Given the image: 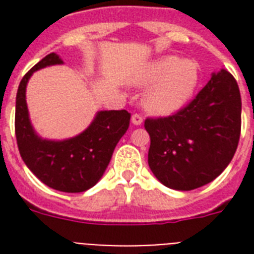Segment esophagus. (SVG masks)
<instances>
[{
    "label": "esophagus",
    "instance_id": "34e87169",
    "mask_svg": "<svg viewBox=\"0 0 254 254\" xmlns=\"http://www.w3.org/2000/svg\"><path fill=\"white\" fill-rule=\"evenodd\" d=\"M143 121V117L139 113H134V115L131 116V123L134 124V125H141Z\"/></svg>",
    "mask_w": 254,
    "mask_h": 254
}]
</instances>
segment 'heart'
<instances>
[{
	"instance_id": "b5f03b06",
	"label": "heart",
	"mask_w": 254,
	"mask_h": 254,
	"mask_svg": "<svg viewBox=\"0 0 254 254\" xmlns=\"http://www.w3.org/2000/svg\"><path fill=\"white\" fill-rule=\"evenodd\" d=\"M197 68L190 61L165 57L149 64L138 84L153 85L143 97V107L153 115H169L183 105L196 85Z\"/></svg>"
}]
</instances>
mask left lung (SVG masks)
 Returning a JSON list of instances; mask_svg holds the SVG:
<instances>
[{"label":"left lung","mask_w":254,"mask_h":254,"mask_svg":"<svg viewBox=\"0 0 254 254\" xmlns=\"http://www.w3.org/2000/svg\"><path fill=\"white\" fill-rule=\"evenodd\" d=\"M149 166L169 189L190 191L212 182L236 153L241 96L235 77L215 73L201 91L166 117H147Z\"/></svg>","instance_id":"left-lung-1"}]
</instances>
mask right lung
<instances>
[{
	"label": "right lung",
	"instance_id": "1",
	"mask_svg": "<svg viewBox=\"0 0 254 254\" xmlns=\"http://www.w3.org/2000/svg\"><path fill=\"white\" fill-rule=\"evenodd\" d=\"M63 62L49 54L22 77L15 100V137L23 162L51 189L62 192H83L103 177L113 150L130 123L127 111L99 112L87 130L65 141L39 138L30 124L26 105V84L34 71Z\"/></svg>",
	"mask_w": 254,
	"mask_h": 254
}]
</instances>
